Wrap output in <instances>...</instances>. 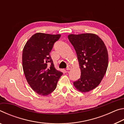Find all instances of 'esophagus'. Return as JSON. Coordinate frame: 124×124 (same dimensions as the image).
<instances>
[{
  "label": "esophagus",
  "mask_w": 124,
  "mask_h": 124,
  "mask_svg": "<svg viewBox=\"0 0 124 124\" xmlns=\"http://www.w3.org/2000/svg\"><path fill=\"white\" fill-rule=\"evenodd\" d=\"M72 68V67L71 66H70V65H68V66H67V67L66 70H70Z\"/></svg>",
  "instance_id": "esophagus-1"
}]
</instances>
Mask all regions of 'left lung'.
I'll list each match as a JSON object with an SVG mask.
<instances>
[{"label": "left lung", "mask_w": 124, "mask_h": 124, "mask_svg": "<svg viewBox=\"0 0 124 124\" xmlns=\"http://www.w3.org/2000/svg\"><path fill=\"white\" fill-rule=\"evenodd\" d=\"M68 39L77 52L80 78L73 83L81 92H87L98 86L106 74L108 65V54L104 42L93 33L70 34Z\"/></svg>", "instance_id": "left-lung-1"}]
</instances>
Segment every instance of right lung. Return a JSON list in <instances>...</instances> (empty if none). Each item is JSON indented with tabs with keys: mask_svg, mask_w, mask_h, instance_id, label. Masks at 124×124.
Wrapping results in <instances>:
<instances>
[{
	"mask_svg": "<svg viewBox=\"0 0 124 124\" xmlns=\"http://www.w3.org/2000/svg\"><path fill=\"white\" fill-rule=\"evenodd\" d=\"M61 34L37 33L25 44L22 52L23 70L28 84L39 95L46 96L55 90L63 73L54 68L50 55ZM49 62L51 63L48 66Z\"/></svg>",
	"mask_w": 124,
	"mask_h": 124,
	"instance_id": "right-lung-1",
	"label": "right lung"
}]
</instances>
